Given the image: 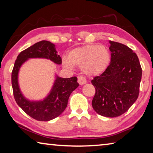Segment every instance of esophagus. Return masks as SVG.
I'll return each mask as SVG.
<instances>
[{
  "instance_id": "34e87169",
  "label": "esophagus",
  "mask_w": 153,
  "mask_h": 153,
  "mask_svg": "<svg viewBox=\"0 0 153 153\" xmlns=\"http://www.w3.org/2000/svg\"><path fill=\"white\" fill-rule=\"evenodd\" d=\"M77 82L80 85H83L86 84V79L83 76H78L77 77Z\"/></svg>"
}]
</instances>
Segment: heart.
Listing matches in <instances>:
<instances>
[{"instance_id":"1","label":"heart","mask_w":153,"mask_h":153,"mask_svg":"<svg viewBox=\"0 0 153 153\" xmlns=\"http://www.w3.org/2000/svg\"><path fill=\"white\" fill-rule=\"evenodd\" d=\"M110 53L105 46L86 45L74 48L69 52L68 59H63V65L71 69L74 65L82 67L88 76H96L102 73L108 65Z\"/></svg>"}]
</instances>
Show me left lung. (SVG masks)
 Listing matches in <instances>:
<instances>
[{"label":"left lung","instance_id":"obj_1","mask_svg":"<svg viewBox=\"0 0 153 153\" xmlns=\"http://www.w3.org/2000/svg\"><path fill=\"white\" fill-rule=\"evenodd\" d=\"M108 43L111 63L91 81L96 90L92 105L99 115L115 117L126 113L138 98L142 67L130 48L114 41Z\"/></svg>","mask_w":153,"mask_h":153}]
</instances>
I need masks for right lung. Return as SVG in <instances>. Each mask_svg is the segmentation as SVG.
Returning <instances> with one entry per match:
<instances>
[{
    "mask_svg": "<svg viewBox=\"0 0 153 153\" xmlns=\"http://www.w3.org/2000/svg\"><path fill=\"white\" fill-rule=\"evenodd\" d=\"M29 58L48 59L56 64H61L60 56L56 54L55 45L49 41L42 40L25 49L17 56L11 74L13 92L17 104L23 111L36 120L47 121L56 118L63 112L71 92L79 86L76 77L62 78L57 77L51 92L46 99L30 102L23 97L17 82L19 69Z\"/></svg>",
    "mask_w": 153,
    "mask_h": 153,
    "instance_id": "1",
    "label": "right lung"
}]
</instances>
